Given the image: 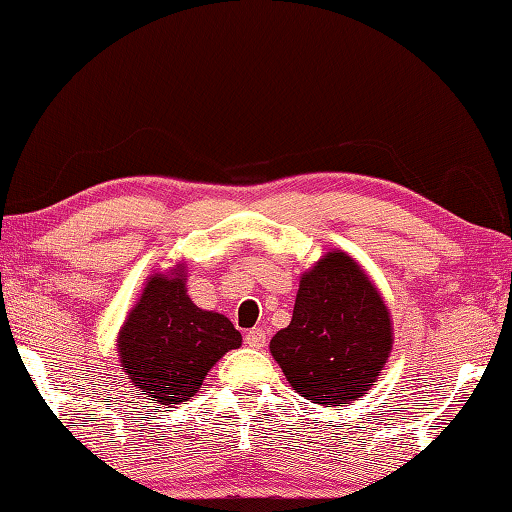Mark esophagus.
I'll use <instances>...</instances> for the list:
<instances>
[{
    "label": "esophagus",
    "instance_id": "1",
    "mask_svg": "<svg viewBox=\"0 0 512 512\" xmlns=\"http://www.w3.org/2000/svg\"><path fill=\"white\" fill-rule=\"evenodd\" d=\"M244 342H246L250 348H255V350L266 348V330H264V328L248 330V333L244 335Z\"/></svg>",
    "mask_w": 512,
    "mask_h": 512
}]
</instances>
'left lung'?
<instances>
[{"label": "left lung", "instance_id": "8db88e82", "mask_svg": "<svg viewBox=\"0 0 512 512\" xmlns=\"http://www.w3.org/2000/svg\"><path fill=\"white\" fill-rule=\"evenodd\" d=\"M393 328L382 295L346 253L333 250L302 277L290 324L270 353L299 395L322 406L362 397L384 368Z\"/></svg>", "mask_w": 512, "mask_h": 512}]
</instances>
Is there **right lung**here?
<instances>
[{"instance_id": "right-lung-1", "label": "right lung", "mask_w": 512, "mask_h": 512, "mask_svg": "<svg viewBox=\"0 0 512 512\" xmlns=\"http://www.w3.org/2000/svg\"><path fill=\"white\" fill-rule=\"evenodd\" d=\"M182 273L148 279L117 342L130 382L162 406L188 402L219 357L242 346L224 315L190 302Z\"/></svg>"}]
</instances>
